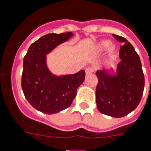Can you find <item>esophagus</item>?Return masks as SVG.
I'll list each match as a JSON object with an SVG mask.
<instances>
[{
    "mask_svg": "<svg viewBox=\"0 0 151 151\" xmlns=\"http://www.w3.org/2000/svg\"><path fill=\"white\" fill-rule=\"evenodd\" d=\"M85 72H86L87 75H88V74H91V73H92L94 72V69H93L92 67H87L86 69H85Z\"/></svg>",
    "mask_w": 151,
    "mask_h": 151,
    "instance_id": "34e87169",
    "label": "esophagus"
}]
</instances>
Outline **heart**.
I'll return each mask as SVG.
<instances>
[{"label":"heart","instance_id":"1","mask_svg":"<svg viewBox=\"0 0 151 151\" xmlns=\"http://www.w3.org/2000/svg\"><path fill=\"white\" fill-rule=\"evenodd\" d=\"M110 47V42L109 41H102L101 42H100L99 46V51H105V50H109Z\"/></svg>","mask_w":151,"mask_h":151}]
</instances>
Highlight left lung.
Wrapping results in <instances>:
<instances>
[{
  "mask_svg": "<svg viewBox=\"0 0 151 151\" xmlns=\"http://www.w3.org/2000/svg\"><path fill=\"white\" fill-rule=\"evenodd\" d=\"M124 45L120 46L121 61L116 76L103 70H98L96 104L99 111L107 116L120 118L133 111L140 102L144 88L140 59L133 46L125 38L112 34Z\"/></svg>",
  "mask_w": 151,
  "mask_h": 151,
  "instance_id": "1",
  "label": "left lung"
}]
</instances>
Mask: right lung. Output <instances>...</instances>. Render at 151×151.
Here are the masks:
<instances>
[{
  "label": "right lung",
  "instance_id": "obj_1",
  "mask_svg": "<svg viewBox=\"0 0 151 151\" xmlns=\"http://www.w3.org/2000/svg\"><path fill=\"white\" fill-rule=\"evenodd\" d=\"M72 32L50 33L29 46L24 57L22 75L23 93L30 105L45 114H54L69 107L77 89L84 82L85 71L56 77L46 67V54L73 36Z\"/></svg>",
  "mask_w": 151,
  "mask_h": 151
}]
</instances>
